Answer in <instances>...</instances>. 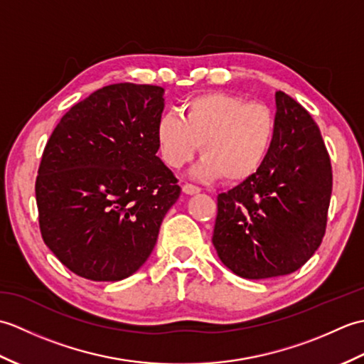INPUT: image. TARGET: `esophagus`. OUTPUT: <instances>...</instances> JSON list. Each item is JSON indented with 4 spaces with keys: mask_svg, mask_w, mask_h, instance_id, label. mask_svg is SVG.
<instances>
[{
    "mask_svg": "<svg viewBox=\"0 0 364 364\" xmlns=\"http://www.w3.org/2000/svg\"><path fill=\"white\" fill-rule=\"evenodd\" d=\"M183 192H184V194H188V196H194V194H198L200 188L196 186V184L184 183V184H183Z\"/></svg>",
    "mask_w": 364,
    "mask_h": 364,
    "instance_id": "esophagus-1",
    "label": "esophagus"
}]
</instances>
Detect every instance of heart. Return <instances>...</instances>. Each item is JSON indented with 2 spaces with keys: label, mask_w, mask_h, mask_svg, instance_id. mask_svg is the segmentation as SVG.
<instances>
[{
  "label": "heart",
  "mask_w": 364,
  "mask_h": 364,
  "mask_svg": "<svg viewBox=\"0 0 364 364\" xmlns=\"http://www.w3.org/2000/svg\"><path fill=\"white\" fill-rule=\"evenodd\" d=\"M180 115H162L156 142L162 161L180 168L198 150L203 158L196 175L242 181L264 164L275 137V117L269 106L245 102L227 92H206L184 100Z\"/></svg>",
  "instance_id": "obj_1"
}]
</instances>
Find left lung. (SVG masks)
Listing matches in <instances>:
<instances>
[{
	"mask_svg": "<svg viewBox=\"0 0 364 364\" xmlns=\"http://www.w3.org/2000/svg\"><path fill=\"white\" fill-rule=\"evenodd\" d=\"M275 137L257 173L218 197L213 244L231 272L261 280L296 272L326 235L333 186L321 131L304 106L275 92Z\"/></svg>",
	"mask_w": 364,
	"mask_h": 364,
	"instance_id": "1",
	"label": "left lung"
}]
</instances>
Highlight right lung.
<instances>
[{
    "label": "right lung",
    "mask_w": 364,
    "mask_h": 364,
    "mask_svg": "<svg viewBox=\"0 0 364 364\" xmlns=\"http://www.w3.org/2000/svg\"><path fill=\"white\" fill-rule=\"evenodd\" d=\"M164 89L119 82L70 107L36 180L46 247L73 274L119 282L150 257L181 188L158 156Z\"/></svg>",
    "instance_id": "add662e5"
}]
</instances>
